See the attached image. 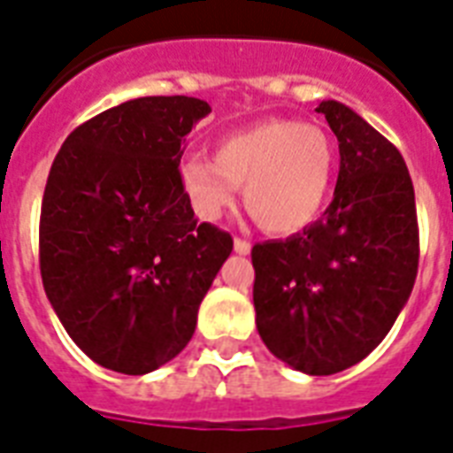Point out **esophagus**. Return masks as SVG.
Listing matches in <instances>:
<instances>
[{"instance_id":"obj_1","label":"esophagus","mask_w":453,"mask_h":453,"mask_svg":"<svg viewBox=\"0 0 453 453\" xmlns=\"http://www.w3.org/2000/svg\"><path fill=\"white\" fill-rule=\"evenodd\" d=\"M234 251L237 254H242V257H247L251 251V244L247 240H240V237H234Z\"/></svg>"}]
</instances>
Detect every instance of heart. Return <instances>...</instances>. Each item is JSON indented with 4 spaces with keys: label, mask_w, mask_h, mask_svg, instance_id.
Masks as SVG:
<instances>
[{
    "label": "heart",
    "mask_w": 453,
    "mask_h": 453,
    "mask_svg": "<svg viewBox=\"0 0 453 453\" xmlns=\"http://www.w3.org/2000/svg\"><path fill=\"white\" fill-rule=\"evenodd\" d=\"M334 147L323 127L271 119L220 137L213 161L185 158L178 180L199 219L219 220L244 188L247 211L265 233L292 234L323 211Z\"/></svg>",
    "instance_id": "1"
}]
</instances>
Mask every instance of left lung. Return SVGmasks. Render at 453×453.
<instances>
[{
  "mask_svg": "<svg viewBox=\"0 0 453 453\" xmlns=\"http://www.w3.org/2000/svg\"><path fill=\"white\" fill-rule=\"evenodd\" d=\"M340 142V175L323 219L251 250L264 344L295 371L333 375L364 361L406 306L418 273L409 168L349 106L320 102Z\"/></svg>",
  "mask_w": 453,
  "mask_h": 453,
  "instance_id": "obj_1",
  "label": "left lung"
}]
</instances>
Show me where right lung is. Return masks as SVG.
Wrapping results in <instances>:
<instances>
[{
    "label": "right lung",
    "instance_id": "right-lung-1",
    "mask_svg": "<svg viewBox=\"0 0 453 453\" xmlns=\"http://www.w3.org/2000/svg\"><path fill=\"white\" fill-rule=\"evenodd\" d=\"M211 106L137 96L65 137L42 196L40 271L71 340L126 375L157 371L192 340L233 237L196 223L178 180L185 134Z\"/></svg>",
    "mask_w": 453,
    "mask_h": 453
}]
</instances>
